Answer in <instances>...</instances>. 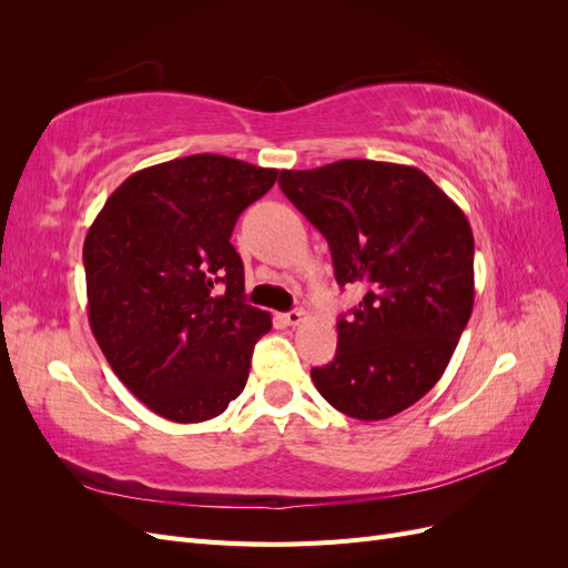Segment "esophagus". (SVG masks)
I'll return each mask as SVG.
<instances>
[{
	"mask_svg": "<svg viewBox=\"0 0 568 568\" xmlns=\"http://www.w3.org/2000/svg\"><path fill=\"white\" fill-rule=\"evenodd\" d=\"M282 320L288 324V326H298L305 322V313L303 311H291L286 315H282Z\"/></svg>",
	"mask_w": 568,
	"mask_h": 568,
	"instance_id": "obj_1",
	"label": "esophagus"
}]
</instances>
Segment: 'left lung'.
<instances>
[{"instance_id":"8db88e82","label":"left lung","mask_w":568,"mask_h":568,"mask_svg":"<svg viewBox=\"0 0 568 568\" xmlns=\"http://www.w3.org/2000/svg\"><path fill=\"white\" fill-rule=\"evenodd\" d=\"M280 186L324 234L336 282L365 291L315 388L359 422L398 415L436 386L471 317L467 215L422 170L384 161L282 170Z\"/></svg>"}]
</instances>
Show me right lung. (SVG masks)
<instances>
[{
    "label": "right lung",
    "mask_w": 568,
    "mask_h": 568,
    "mask_svg": "<svg viewBox=\"0 0 568 568\" xmlns=\"http://www.w3.org/2000/svg\"><path fill=\"white\" fill-rule=\"evenodd\" d=\"M277 173L217 153L136 170L84 236L92 334L118 379L163 419H213L246 386L272 317L244 303L230 236Z\"/></svg>",
    "instance_id": "right-lung-1"
}]
</instances>
